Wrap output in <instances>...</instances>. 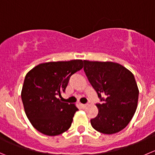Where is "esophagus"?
Masks as SVG:
<instances>
[{
    "mask_svg": "<svg viewBox=\"0 0 155 155\" xmlns=\"http://www.w3.org/2000/svg\"><path fill=\"white\" fill-rule=\"evenodd\" d=\"M81 107L83 109H86L87 107V104H81Z\"/></svg>",
    "mask_w": 155,
    "mask_h": 155,
    "instance_id": "34e87169",
    "label": "esophagus"
}]
</instances>
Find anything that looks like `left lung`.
<instances>
[{
  "label": "left lung",
  "mask_w": 155,
  "mask_h": 155,
  "mask_svg": "<svg viewBox=\"0 0 155 155\" xmlns=\"http://www.w3.org/2000/svg\"><path fill=\"white\" fill-rule=\"evenodd\" d=\"M88 81L103 101L98 115L91 119L97 132L111 135L127 126L137 109L138 86L133 74L118 63L84 61Z\"/></svg>",
  "instance_id": "obj_1"
}]
</instances>
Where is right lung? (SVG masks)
<instances>
[{
  "label": "right lung",
  "instance_id": "right-lung-1",
  "mask_svg": "<svg viewBox=\"0 0 155 155\" xmlns=\"http://www.w3.org/2000/svg\"><path fill=\"white\" fill-rule=\"evenodd\" d=\"M83 68L82 60L38 64L25 77L21 98L32 126L44 135L55 136L71 127L78 110L74 104L61 102L71 76Z\"/></svg>",
  "mask_w": 155,
  "mask_h": 155
}]
</instances>
